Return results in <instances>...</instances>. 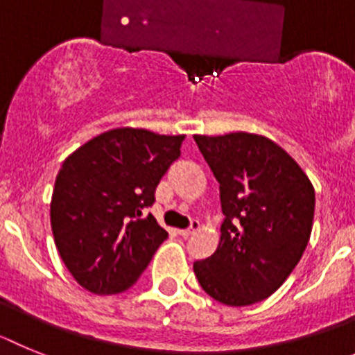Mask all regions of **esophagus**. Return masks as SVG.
<instances>
[{
  "label": "esophagus",
  "instance_id": "1",
  "mask_svg": "<svg viewBox=\"0 0 355 355\" xmlns=\"http://www.w3.org/2000/svg\"><path fill=\"white\" fill-rule=\"evenodd\" d=\"M196 230H200V221L198 220H193V221H191L189 229L178 230V234H180L182 237H187V236H191V234H195Z\"/></svg>",
  "mask_w": 355,
  "mask_h": 355
}]
</instances>
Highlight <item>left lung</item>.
<instances>
[{
  "mask_svg": "<svg viewBox=\"0 0 355 355\" xmlns=\"http://www.w3.org/2000/svg\"><path fill=\"white\" fill-rule=\"evenodd\" d=\"M220 182L225 220L211 257L193 264L200 286L243 307L277 291L302 259L314 218V187L284 148L259 134L195 135Z\"/></svg>",
  "mask_w": 355,
  "mask_h": 355,
  "instance_id": "1",
  "label": "left lung"
}]
</instances>
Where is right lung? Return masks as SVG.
Masks as SVG:
<instances>
[{
    "mask_svg": "<svg viewBox=\"0 0 355 355\" xmlns=\"http://www.w3.org/2000/svg\"><path fill=\"white\" fill-rule=\"evenodd\" d=\"M186 135L121 126L92 137L62 162L49 203L57 250L94 295L132 288L168 237L144 209L180 157Z\"/></svg>",
    "mask_w": 355,
    "mask_h": 355,
    "instance_id": "right-lung-1",
    "label": "right lung"
}]
</instances>
